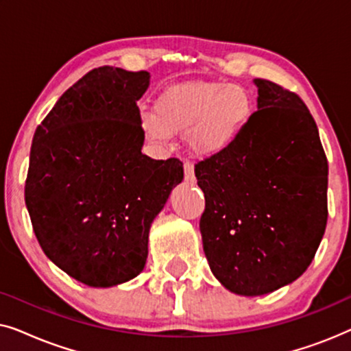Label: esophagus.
<instances>
[{
  "label": "esophagus",
  "instance_id": "1",
  "mask_svg": "<svg viewBox=\"0 0 351 351\" xmlns=\"http://www.w3.org/2000/svg\"><path fill=\"white\" fill-rule=\"evenodd\" d=\"M184 177L186 182H193L195 180V167L190 161L184 162Z\"/></svg>",
  "mask_w": 351,
  "mask_h": 351
}]
</instances>
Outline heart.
I'll return each mask as SVG.
<instances>
[{
  "instance_id": "obj_1",
  "label": "heart",
  "mask_w": 351,
  "mask_h": 351,
  "mask_svg": "<svg viewBox=\"0 0 351 351\" xmlns=\"http://www.w3.org/2000/svg\"><path fill=\"white\" fill-rule=\"evenodd\" d=\"M256 112L251 93L223 81H191L172 86L156 100L155 112L142 113V128L153 141L166 143L184 136L196 155L228 152Z\"/></svg>"
}]
</instances>
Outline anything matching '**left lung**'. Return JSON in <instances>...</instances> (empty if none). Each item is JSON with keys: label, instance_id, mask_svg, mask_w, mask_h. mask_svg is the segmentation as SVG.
Here are the masks:
<instances>
[{"label": "left lung", "instance_id": "8db88e82", "mask_svg": "<svg viewBox=\"0 0 351 351\" xmlns=\"http://www.w3.org/2000/svg\"><path fill=\"white\" fill-rule=\"evenodd\" d=\"M238 142L195 165L204 191L199 219L214 276L239 295H262L297 280L328 223V158L299 95L268 80Z\"/></svg>", "mask_w": 351, "mask_h": 351}]
</instances>
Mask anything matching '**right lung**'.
Returning <instances> with one entry per match:
<instances>
[{"instance_id":"1","label":"right lung","mask_w":351,"mask_h":351,"mask_svg":"<svg viewBox=\"0 0 351 351\" xmlns=\"http://www.w3.org/2000/svg\"><path fill=\"white\" fill-rule=\"evenodd\" d=\"M148 83L143 70H90L33 136L25 180L33 232L57 267L88 286H117L143 270L150 225L184 179L180 160L141 152L137 100Z\"/></svg>"}]
</instances>
